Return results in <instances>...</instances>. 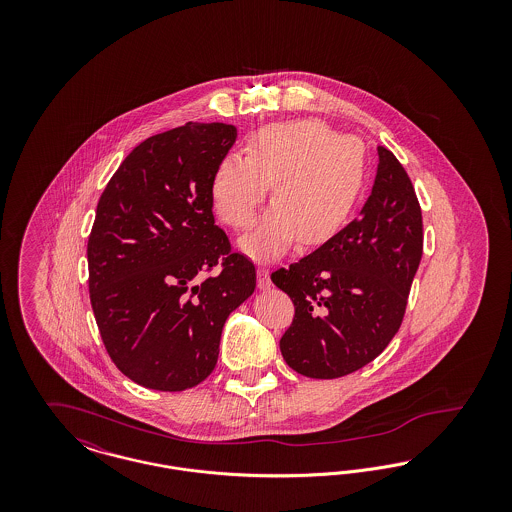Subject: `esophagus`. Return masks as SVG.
<instances>
[{
    "label": "esophagus",
    "mask_w": 512,
    "mask_h": 512,
    "mask_svg": "<svg viewBox=\"0 0 512 512\" xmlns=\"http://www.w3.org/2000/svg\"><path fill=\"white\" fill-rule=\"evenodd\" d=\"M257 286H259V290H270V286H272L268 270L265 267L257 268Z\"/></svg>",
    "instance_id": "34e87169"
}]
</instances>
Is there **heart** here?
Instances as JSON below:
<instances>
[{
	"label": "heart",
	"instance_id": "b5f03b06",
	"mask_svg": "<svg viewBox=\"0 0 512 512\" xmlns=\"http://www.w3.org/2000/svg\"><path fill=\"white\" fill-rule=\"evenodd\" d=\"M368 174V151L361 140L311 119L278 122L249 138L247 157L228 153L220 159L211 199L220 219L244 230L274 184V205L240 244L255 259H272L295 238L305 247L334 238L357 211Z\"/></svg>",
	"mask_w": 512,
	"mask_h": 512
}]
</instances>
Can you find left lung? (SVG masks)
<instances>
[{"instance_id": "1", "label": "left lung", "mask_w": 512, "mask_h": 512, "mask_svg": "<svg viewBox=\"0 0 512 512\" xmlns=\"http://www.w3.org/2000/svg\"><path fill=\"white\" fill-rule=\"evenodd\" d=\"M359 217L270 280L292 297L295 317L280 351L295 372L330 380L374 361L397 334L422 257V213L390 149Z\"/></svg>"}]
</instances>
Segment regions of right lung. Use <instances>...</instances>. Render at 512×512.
I'll list each match as a JSON object with an SVG mask.
<instances>
[{"label": "right lung", "mask_w": 512, "mask_h": 512, "mask_svg": "<svg viewBox=\"0 0 512 512\" xmlns=\"http://www.w3.org/2000/svg\"><path fill=\"white\" fill-rule=\"evenodd\" d=\"M238 130L186 122L134 147L99 197L88 238L101 340L132 382L184 391L217 365L228 315L255 292V267L215 224L211 178ZM217 264L221 270L202 274Z\"/></svg>", "instance_id": "right-lung-1"}]
</instances>
